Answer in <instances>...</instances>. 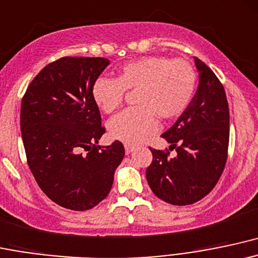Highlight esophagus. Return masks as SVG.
Listing matches in <instances>:
<instances>
[{"label":"esophagus","mask_w":258,"mask_h":258,"mask_svg":"<svg viewBox=\"0 0 258 258\" xmlns=\"http://www.w3.org/2000/svg\"><path fill=\"white\" fill-rule=\"evenodd\" d=\"M124 149H125V153H126V155H129V153H132L133 151H134L135 146H134V145L125 144V145H124Z\"/></svg>","instance_id":"obj_1"}]
</instances>
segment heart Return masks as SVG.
<instances>
[{"label": "heart", "instance_id": "heart-1", "mask_svg": "<svg viewBox=\"0 0 258 258\" xmlns=\"http://www.w3.org/2000/svg\"><path fill=\"white\" fill-rule=\"evenodd\" d=\"M198 75L189 62L163 56H149L126 63L114 79L98 78L92 98L105 113L119 108L125 90H138L135 103L112 118L109 135L129 145L139 144L158 129L162 119L179 117L191 102Z\"/></svg>", "mask_w": 258, "mask_h": 258}]
</instances>
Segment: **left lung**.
Instances as JSON below:
<instances>
[{
	"instance_id": "8db88e82",
	"label": "left lung",
	"mask_w": 258,
	"mask_h": 258,
	"mask_svg": "<svg viewBox=\"0 0 258 258\" xmlns=\"http://www.w3.org/2000/svg\"><path fill=\"white\" fill-rule=\"evenodd\" d=\"M195 59L199 88L178 120L162 134L169 151L150 147L152 162L146 169L150 187L170 205L185 206L204 199L218 183L228 157L229 107L224 88L210 67Z\"/></svg>"
}]
</instances>
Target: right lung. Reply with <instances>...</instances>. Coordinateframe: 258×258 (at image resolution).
<instances>
[{"label":"right lung","instance_id":"1","mask_svg":"<svg viewBox=\"0 0 258 258\" xmlns=\"http://www.w3.org/2000/svg\"><path fill=\"white\" fill-rule=\"evenodd\" d=\"M109 64L102 57H62L28 86L20 107L27 161L40 189L59 206L86 211L111 191L124 146H100L105 134L92 85Z\"/></svg>","mask_w":258,"mask_h":258}]
</instances>
